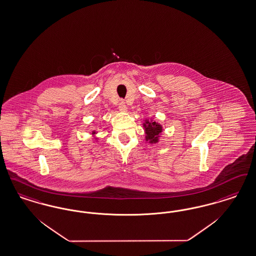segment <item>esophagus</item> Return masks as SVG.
<instances>
[{
	"label": "esophagus",
	"instance_id": "obj_1",
	"mask_svg": "<svg viewBox=\"0 0 256 256\" xmlns=\"http://www.w3.org/2000/svg\"><path fill=\"white\" fill-rule=\"evenodd\" d=\"M119 108V110H120L121 112H128L126 104L123 101L119 104V108Z\"/></svg>",
	"mask_w": 256,
	"mask_h": 256
}]
</instances>
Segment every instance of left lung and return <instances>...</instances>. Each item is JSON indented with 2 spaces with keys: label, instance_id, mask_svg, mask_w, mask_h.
<instances>
[{
  "label": "left lung",
  "instance_id": "obj_1",
  "mask_svg": "<svg viewBox=\"0 0 256 256\" xmlns=\"http://www.w3.org/2000/svg\"><path fill=\"white\" fill-rule=\"evenodd\" d=\"M143 128L144 132V140L148 144H154L160 142L161 134L163 132V126L152 118H146L143 120Z\"/></svg>",
  "mask_w": 256,
  "mask_h": 256
}]
</instances>
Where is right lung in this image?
<instances>
[{
	"mask_svg": "<svg viewBox=\"0 0 256 256\" xmlns=\"http://www.w3.org/2000/svg\"><path fill=\"white\" fill-rule=\"evenodd\" d=\"M97 133H98L97 130H92V132H90V134H92V137H93V141H94V142H99V141H98L99 138L96 136Z\"/></svg>",
	"mask_w": 256,
	"mask_h": 256,
	"instance_id": "add662e5",
	"label": "right lung"
}]
</instances>
